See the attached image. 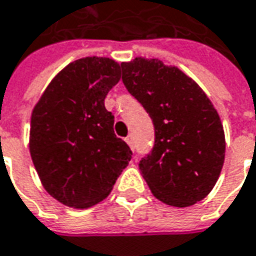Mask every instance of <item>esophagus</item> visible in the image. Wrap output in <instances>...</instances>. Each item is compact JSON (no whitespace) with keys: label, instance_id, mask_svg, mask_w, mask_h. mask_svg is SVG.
Masks as SVG:
<instances>
[{"label":"esophagus","instance_id":"1","mask_svg":"<svg viewBox=\"0 0 256 256\" xmlns=\"http://www.w3.org/2000/svg\"><path fill=\"white\" fill-rule=\"evenodd\" d=\"M126 143H128V146H130V148H132V149H133V140H132V136H128V138H126Z\"/></svg>","mask_w":256,"mask_h":256}]
</instances>
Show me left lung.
Segmentation results:
<instances>
[{
    "instance_id": "1",
    "label": "left lung",
    "mask_w": 256,
    "mask_h": 256,
    "mask_svg": "<svg viewBox=\"0 0 256 256\" xmlns=\"http://www.w3.org/2000/svg\"><path fill=\"white\" fill-rule=\"evenodd\" d=\"M123 83L154 126V146L139 170L154 198L186 208L214 189L225 160L216 108L189 76L158 58L122 62Z\"/></svg>"
}]
</instances>
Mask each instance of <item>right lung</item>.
<instances>
[{
  "instance_id": "right-lung-1",
  "label": "right lung",
  "mask_w": 256,
  "mask_h": 256,
  "mask_svg": "<svg viewBox=\"0 0 256 256\" xmlns=\"http://www.w3.org/2000/svg\"><path fill=\"white\" fill-rule=\"evenodd\" d=\"M118 80V62L84 57L66 66L32 108L31 159L44 189L62 205L87 209L102 202L132 159L104 107Z\"/></svg>"
}]
</instances>
